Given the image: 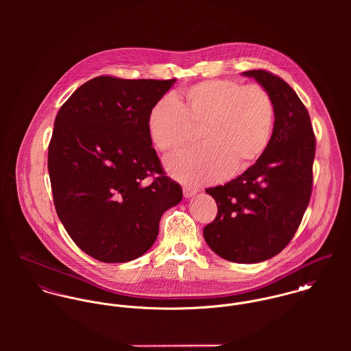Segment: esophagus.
<instances>
[{
    "instance_id": "esophagus-1",
    "label": "esophagus",
    "mask_w": 351,
    "mask_h": 351,
    "mask_svg": "<svg viewBox=\"0 0 351 351\" xmlns=\"http://www.w3.org/2000/svg\"><path fill=\"white\" fill-rule=\"evenodd\" d=\"M197 192H199V191H197L196 188H192V186H188V185H185V186H184V196H185L186 199H189V197L195 196Z\"/></svg>"
}]
</instances>
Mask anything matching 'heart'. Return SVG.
I'll list each match as a JSON object with an SVG mask.
<instances>
[{
  "instance_id": "obj_1",
  "label": "heart",
  "mask_w": 351,
  "mask_h": 351,
  "mask_svg": "<svg viewBox=\"0 0 351 351\" xmlns=\"http://www.w3.org/2000/svg\"><path fill=\"white\" fill-rule=\"evenodd\" d=\"M273 125L274 104L269 92L234 80L197 82L174 101H158L147 117L151 142L166 154L193 145L195 131H201L205 147L166 160L169 173L188 184L216 181L230 169L250 167L266 150Z\"/></svg>"
}]
</instances>
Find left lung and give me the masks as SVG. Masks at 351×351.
<instances>
[{
    "label": "left lung",
    "instance_id": "1",
    "mask_svg": "<svg viewBox=\"0 0 351 351\" xmlns=\"http://www.w3.org/2000/svg\"><path fill=\"white\" fill-rule=\"evenodd\" d=\"M274 104V127L265 152L235 180L208 188L217 215L204 239L219 256L256 263L284 250L296 234L312 193L315 134L296 92L266 70L242 73Z\"/></svg>",
    "mask_w": 351,
    "mask_h": 351
}]
</instances>
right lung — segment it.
Here are the masks:
<instances>
[{
  "mask_svg": "<svg viewBox=\"0 0 351 351\" xmlns=\"http://www.w3.org/2000/svg\"><path fill=\"white\" fill-rule=\"evenodd\" d=\"M174 82L96 77L55 117L49 146L53 205L74 243L97 261L119 263L143 255L165 210L182 200L147 128L151 108Z\"/></svg>",
  "mask_w": 351,
  "mask_h": 351,
  "instance_id": "right-lung-1",
  "label": "right lung"
}]
</instances>
